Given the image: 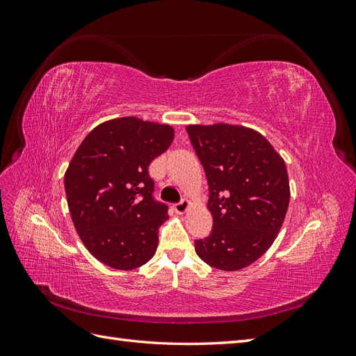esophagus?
I'll return each mask as SVG.
<instances>
[{
    "instance_id": "34e87169",
    "label": "esophagus",
    "mask_w": 356,
    "mask_h": 356,
    "mask_svg": "<svg viewBox=\"0 0 356 356\" xmlns=\"http://www.w3.org/2000/svg\"><path fill=\"white\" fill-rule=\"evenodd\" d=\"M188 207H190V200L182 199L181 202H178V203L174 204V209H175L177 213H184V212L188 209Z\"/></svg>"
}]
</instances>
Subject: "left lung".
I'll use <instances>...</instances> for the list:
<instances>
[{"mask_svg":"<svg viewBox=\"0 0 356 356\" xmlns=\"http://www.w3.org/2000/svg\"><path fill=\"white\" fill-rule=\"evenodd\" d=\"M208 179L213 224L195 241L196 254L220 270H241L260 258L282 227L289 203L284 159L252 129L227 123L187 126Z\"/></svg>","mask_w":356,"mask_h":356,"instance_id":"obj_1","label":"left lung"}]
</instances>
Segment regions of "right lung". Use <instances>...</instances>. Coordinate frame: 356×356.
Segmentation results:
<instances>
[{
    "label": "right lung",
    "mask_w": 356,
    "mask_h": 356,
    "mask_svg": "<svg viewBox=\"0 0 356 356\" xmlns=\"http://www.w3.org/2000/svg\"><path fill=\"white\" fill-rule=\"evenodd\" d=\"M174 135L168 124L122 117L83 139L65 172V193L75 230L96 260L132 270L156 254L169 207L154 199L148 166Z\"/></svg>",
    "instance_id": "add662e5"
}]
</instances>
